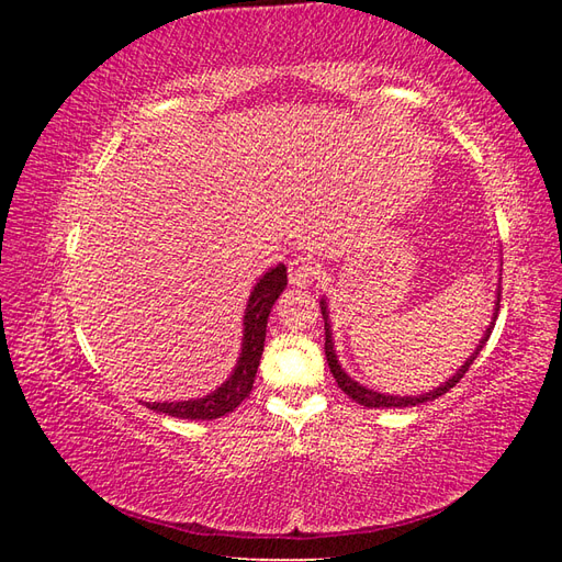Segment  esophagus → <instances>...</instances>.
Listing matches in <instances>:
<instances>
[{"label":"esophagus","mask_w":562,"mask_h":562,"mask_svg":"<svg viewBox=\"0 0 562 562\" xmlns=\"http://www.w3.org/2000/svg\"><path fill=\"white\" fill-rule=\"evenodd\" d=\"M288 272H290V284H294V288H312L318 274V268L312 258L296 256L290 260Z\"/></svg>","instance_id":"obj_1"}]
</instances>
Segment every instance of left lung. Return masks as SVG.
I'll list each match as a JSON object with an SVG mask.
<instances>
[{
	"instance_id": "left-lung-1",
	"label": "left lung",
	"mask_w": 562,
	"mask_h": 562,
	"mask_svg": "<svg viewBox=\"0 0 562 562\" xmlns=\"http://www.w3.org/2000/svg\"><path fill=\"white\" fill-rule=\"evenodd\" d=\"M497 312H499V292H497V300H495L493 321H491V326L485 328L483 338H481V342H479V348H475V350L471 352V357L461 364L459 372L453 374L451 379H447L445 384L432 389L429 393H420V396H389V393H379V391L367 389V386L360 384V381H355V379H350L348 374H345V369H342L340 362H338L336 348H333V330H330V321H328V304H326V300H321V314H324V324H326V326H324V330H326V360H328V367H330V374H333V379L338 381V386H340L345 393H348V396H350L352 401L364 405V408H408V405H420V403H427V401H435V398H439V396H445V393H447L449 389L457 386L459 381L463 379V374L469 372V367L473 364L475 357H479L481 350L485 348L487 338H491V333H493V328H495Z\"/></svg>"
}]
</instances>
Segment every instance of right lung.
Instances as JSON below:
<instances>
[{
	"mask_svg": "<svg viewBox=\"0 0 562 562\" xmlns=\"http://www.w3.org/2000/svg\"><path fill=\"white\" fill-rule=\"evenodd\" d=\"M288 288V268L274 266L270 268L248 296L246 312H244V338H241V355L234 367L232 376L224 381L220 389L207 393L205 398H190V401H176V403H147L149 411H157L171 417H181V420H214L232 413L238 403H241L250 389H254L256 372L260 364L262 345H266V328L272 304L278 302L282 290Z\"/></svg>",
	"mask_w": 562,
	"mask_h": 562,
	"instance_id": "obj_1",
	"label": "right lung"
}]
</instances>
